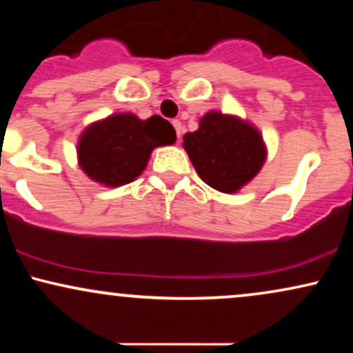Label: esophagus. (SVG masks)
I'll return each instance as SVG.
<instances>
[{
	"label": "esophagus",
	"mask_w": 353,
	"mask_h": 353,
	"mask_svg": "<svg viewBox=\"0 0 353 353\" xmlns=\"http://www.w3.org/2000/svg\"><path fill=\"white\" fill-rule=\"evenodd\" d=\"M172 125H174V129H176V134H177V139H179V141H181V137H182V123H181V121L174 119V121H172Z\"/></svg>",
	"instance_id": "1"
}]
</instances>
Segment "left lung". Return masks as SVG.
<instances>
[{
    "mask_svg": "<svg viewBox=\"0 0 353 353\" xmlns=\"http://www.w3.org/2000/svg\"><path fill=\"white\" fill-rule=\"evenodd\" d=\"M182 145L201 179L225 194L252 181L267 157L261 132L252 124L219 111L202 116L199 129L188 132Z\"/></svg>",
    "mask_w": 353,
    "mask_h": 353,
    "instance_id": "obj_1",
    "label": "left lung"
}]
</instances>
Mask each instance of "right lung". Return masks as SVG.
<instances>
[{
    "instance_id": "1",
    "label": "right lung",
    "mask_w": 353,
    "mask_h": 353,
    "mask_svg": "<svg viewBox=\"0 0 353 353\" xmlns=\"http://www.w3.org/2000/svg\"><path fill=\"white\" fill-rule=\"evenodd\" d=\"M176 143V131L161 116L139 119L119 112L89 124L78 141L81 169L92 181L119 188L141 176L154 148Z\"/></svg>"
}]
</instances>
